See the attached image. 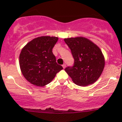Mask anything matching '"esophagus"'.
<instances>
[{
	"mask_svg": "<svg viewBox=\"0 0 122 122\" xmlns=\"http://www.w3.org/2000/svg\"><path fill=\"white\" fill-rule=\"evenodd\" d=\"M62 67H63V68H64V69L66 68V65L65 64H63V65H62Z\"/></svg>",
	"mask_w": 122,
	"mask_h": 122,
	"instance_id": "obj_1",
	"label": "esophagus"
}]
</instances>
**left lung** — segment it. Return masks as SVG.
Returning a JSON list of instances; mask_svg holds the SVG:
<instances>
[{
	"mask_svg": "<svg viewBox=\"0 0 122 122\" xmlns=\"http://www.w3.org/2000/svg\"><path fill=\"white\" fill-rule=\"evenodd\" d=\"M74 58L72 67L65 69L76 84L87 86L93 84L100 77L105 65L104 56L100 48L83 36L65 38Z\"/></svg>",
	"mask_w": 122,
	"mask_h": 122,
	"instance_id": "1",
	"label": "left lung"
}]
</instances>
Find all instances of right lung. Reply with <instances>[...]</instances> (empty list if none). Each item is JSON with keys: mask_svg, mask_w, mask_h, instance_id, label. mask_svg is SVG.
Returning <instances> with one entry per match:
<instances>
[{"mask_svg": "<svg viewBox=\"0 0 122 122\" xmlns=\"http://www.w3.org/2000/svg\"><path fill=\"white\" fill-rule=\"evenodd\" d=\"M58 38L42 36L25 45L19 55V66L23 77L32 84L45 86L52 81L56 73L62 70L56 62L52 48Z\"/></svg>", "mask_w": 122, "mask_h": 122, "instance_id": "obj_1", "label": "right lung"}]
</instances>
